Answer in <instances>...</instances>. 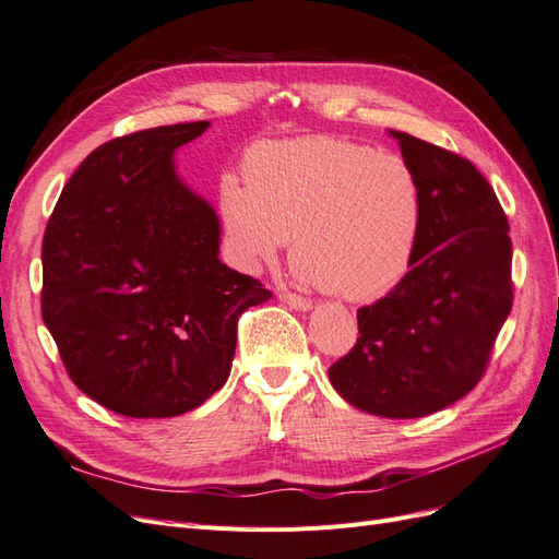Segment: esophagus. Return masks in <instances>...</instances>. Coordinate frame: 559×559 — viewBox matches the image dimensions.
<instances>
[{
	"instance_id": "1",
	"label": "esophagus",
	"mask_w": 559,
	"mask_h": 559,
	"mask_svg": "<svg viewBox=\"0 0 559 559\" xmlns=\"http://www.w3.org/2000/svg\"><path fill=\"white\" fill-rule=\"evenodd\" d=\"M278 297L283 299L285 305H290L293 309H297V311H307V309H311V299L309 297H305V295H297V293H290V290H281L278 293Z\"/></svg>"
}]
</instances>
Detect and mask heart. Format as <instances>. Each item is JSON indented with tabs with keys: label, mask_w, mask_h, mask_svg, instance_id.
I'll return each mask as SVG.
<instances>
[{
	"label": "heart",
	"mask_w": 559,
	"mask_h": 559,
	"mask_svg": "<svg viewBox=\"0 0 559 559\" xmlns=\"http://www.w3.org/2000/svg\"><path fill=\"white\" fill-rule=\"evenodd\" d=\"M246 189L224 183L222 219L246 266L293 238L305 281L347 299H378L411 271L423 228L420 179L402 155L337 136L262 143Z\"/></svg>",
	"instance_id": "b5f03b06"
}]
</instances>
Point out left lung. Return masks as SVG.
I'll use <instances>...</instances> for the list:
<instances>
[{
	"mask_svg": "<svg viewBox=\"0 0 559 559\" xmlns=\"http://www.w3.org/2000/svg\"><path fill=\"white\" fill-rule=\"evenodd\" d=\"M423 189V228L406 278L356 311L359 337L328 368L345 402L382 418H423L477 388L512 309L503 207L465 157L392 132Z\"/></svg>",
	"mask_w": 559,
	"mask_h": 559,
	"instance_id": "left-lung-1",
	"label": "left lung"
}]
</instances>
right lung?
<instances>
[{
    "label": "right lung",
    "instance_id": "right-lung-1",
    "mask_svg": "<svg viewBox=\"0 0 559 559\" xmlns=\"http://www.w3.org/2000/svg\"><path fill=\"white\" fill-rule=\"evenodd\" d=\"M207 120L118 136L84 157L41 240V319L68 378L127 418H171L217 392L240 313L271 297L219 260V219L175 148Z\"/></svg>",
    "mask_w": 559,
    "mask_h": 559
}]
</instances>
